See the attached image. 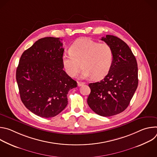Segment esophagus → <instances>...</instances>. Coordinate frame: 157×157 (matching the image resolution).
I'll list each match as a JSON object with an SVG mask.
<instances>
[{
	"label": "esophagus",
	"mask_w": 157,
	"mask_h": 157,
	"mask_svg": "<svg viewBox=\"0 0 157 157\" xmlns=\"http://www.w3.org/2000/svg\"><path fill=\"white\" fill-rule=\"evenodd\" d=\"M85 84V82H78V86L79 87V86H81L82 85Z\"/></svg>",
	"instance_id": "1"
}]
</instances>
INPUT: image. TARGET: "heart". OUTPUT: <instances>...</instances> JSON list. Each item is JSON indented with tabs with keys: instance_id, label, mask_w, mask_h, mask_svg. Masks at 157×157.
Segmentation results:
<instances>
[{
	"instance_id": "heart-1",
	"label": "heart",
	"mask_w": 157,
	"mask_h": 157,
	"mask_svg": "<svg viewBox=\"0 0 157 157\" xmlns=\"http://www.w3.org/2000/svg\"><path fill=\"white\" fill-rule=\"evenodd\" d=\"M69 52V55H63L61 61L65 72L71 78L78 76L82 66V78H103L109 72L114 61V53L110 44L88 38L75 41Z\"/></svg>"
}]
</instances>
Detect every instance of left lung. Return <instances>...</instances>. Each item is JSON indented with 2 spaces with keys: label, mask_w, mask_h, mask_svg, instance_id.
Instances as JSON below:
<instances>
[{
  "label": "left lung",
  "mask_w": 157,
  "mask_h": 157,
  "mask_svg": "<svg viewBox=\"0 0 157 157\" xmlns=\"http://www.w3.org/2000/svg\"><path fill=\"white\" fill-rule=\"evenodd\" d=\"M101 40L113 48L114 61L103 79L89 84L91 93L87 102L97 114L110 117L122 113L129 105L138 86V67L135 56L123 40L110 35Z\"/></svg>",
  "instance_id": "8db88e82"
}]
</instances>
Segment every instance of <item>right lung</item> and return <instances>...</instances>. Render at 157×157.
Listing matches in <instances>:
<instances>
[{"instance_id":"1","label":"right lung","mask_w":157,"mask_h":157,"mask_svg":"<svg viewBox=\"0 0 157 157\" xmlns=\"http://www.w3.org/2000/svg\"><path fill=\"white\" fill-rule=\"evenodd\" d=\"M59 38L37 40L21 55L16 71L21 100L35 115L50 118L68 104L67 94L77 82L63 70Z\"/></svg>"}]
</instances>
